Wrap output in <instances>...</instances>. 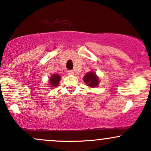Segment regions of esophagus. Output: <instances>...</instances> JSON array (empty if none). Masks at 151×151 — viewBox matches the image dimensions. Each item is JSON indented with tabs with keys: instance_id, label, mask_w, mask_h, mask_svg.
<instances>
[{
	"instance_id": "34e87169",
	"label": "esophagus",
	"mask_w": 151,
	"mask_h": 151,
	"mask_svg": "<svg viewBox=\"0 0 151 151\" xmlns=\"http://www.w3.org/2000/svg\"><path fill=\"white\" fill-rule=\"evenodd\" d=\"M67 74H68L69 75H74V72L72 70H69L67 71Z\"/></svg>"
}]
</instances>
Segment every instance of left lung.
Segmentation results:
<instances>
[{"label":"left lung","instance_id":"8db88e82","mask_svg":"<svg viewBox=\"0 0 151 151\" xmlns=\"http://www.w3.org/2000/svg\"><path fill=\"white\" fill-rule=\"evenodd\" d=\"M83 80L86 83V85L91 88L96 87L99 84V78L94 72H87L84 77H83Z\"/></svg>","mask_w":151,"mask_h":151}]
</instances>
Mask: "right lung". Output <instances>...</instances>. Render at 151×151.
I'll list each match as a JSON object with an SVG mask.
<instances>
[{
  "label": "right lung",
  "mask_w": 151,
  "mask_h": 151,
  "mask_svg": "<svg viewBox=\"0 0 151 151\" xmlns=\"http://www.w3.org/2000/svg\"><path fill=\"white\" fill-rule=\"evenodd\" d=\"M61 79V77L58 74H54L50 77L49 79L50 87L52 89L53 87H57L60 84V81Z\"/></svg>",
  "instance_id": "add662e5"
}]
</instances>
